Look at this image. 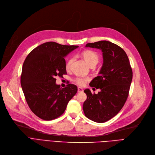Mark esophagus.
<instances>
[{
  "label": "esophagus",
  "mask_w": 155,
  "mask_h": 155,
  "mask_svg": "<svg viewBox=\"0 0 155 155\" xmlns=\"http://www.w3.org/2000/svg\"><path fill=\"white\" fill-rule=\"evenodd\" d=\"M83 91V89L82 87H78V92H82Z\"/></svg>",
  "instance_id": "34e87169"
}]
</instances>
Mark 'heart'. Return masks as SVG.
<instances>
[{"label": "heart", "mask_w": 155, "mask_h": 155, "mask_svg": "<svg viewBox=\"0 0 155 155\" xmlns=\"http://www.w3.org/2000/svg\"><path fill=\"white\" fill-rule=\"evenodd\" d=\"M82 54L84 59L85 60V61H86L88 64V65H89L90 66H95L99 61L98 54L94 51H92V50L84 51L82 53ZM72 62H73L72 58H69L68 60V61L66 64V68L67 69H69L70 68ZM87 80L88 79L87 78L79 77L76 78L75 80H74V81H75V82L78 85H79V86H83Z\"/></svg>", "instance_id": "obj_1"}]
</instances>
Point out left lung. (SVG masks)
I'll return each instance as SVG.
<instances>
[{
    "label": "left lung",
    "instance_id": "obj_1",
    "mask_svg": "<svg viewBox=\"0 0 155 155\" xmlns=\"http://www.w3.org/2000/svg\"><path fill=\"white\" fill-rule=\"evenodd\" d=\"M86 47L101 49L103 65L99 75L89 84L101 91L92 94L89 89H85L87 99L83 110L89 119L103 123L117 115L126 103L133 78L132 69L127 54L115 44L101 41L88 43Z\"/></svg>",
    "mask_w": 155,
    "mask_h": 155
}]
</instances>
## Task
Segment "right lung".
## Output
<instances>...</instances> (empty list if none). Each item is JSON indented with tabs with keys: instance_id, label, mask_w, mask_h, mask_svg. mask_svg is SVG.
<instances>
[{
	"instance_id": "add662e5",
	"label": "right lung",
	"mask_w": 155,
	"mask_h": 155,
	"mask_svg": "<svg viewBox=\"0 0 155 155\" xmlns=\"http://www.w3.org/2000/svg\"><path fill=\"white\" fill-rule=\"evenodd\" d=\"M78 47L48 42L33 49L25 59L21 84L29 108L40 118L51 120L61 116L77 93L75 85L61 88L55 77L67 74L64 57Z\"/></svg>"
}]
</instances>
